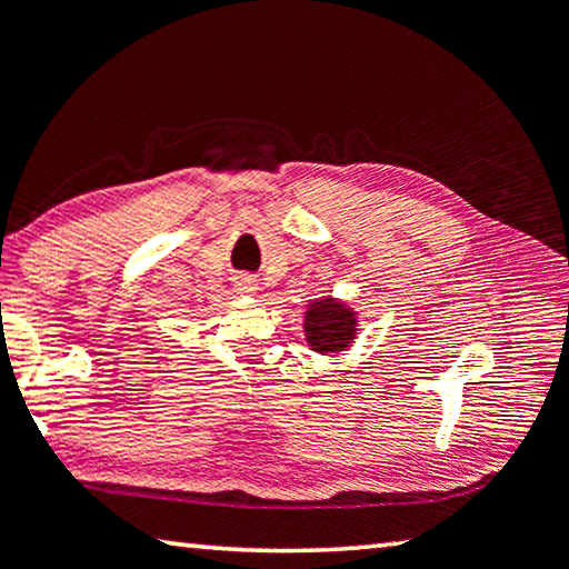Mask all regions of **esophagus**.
<instances>
[{"label":"esophagus","mask_w":569,"mask_h":569,"mask_svg":"<svg viewBox=\"0 0 569 569\" xmlns=\"http://www.w3.org/2000/svg\"><path fill=\"white\" fill-rule=\"evenodd\" d=\"M256 278L252 276H240V278H236V291H240V293H252L256 291Z\"/></svg>","instance_id":"esophagus-1"}]
</instances>
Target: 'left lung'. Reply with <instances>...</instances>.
Returning <instances> with one entry per match:
<instances>
[{
	"label": "left lung",
	"mask_w": 569,
	"mask_h": 569,
	"mask_svg": "<svg viewBox=\"0 0 569 569\" xmlns=\"http://www.w3.org/2000/svg\"><path fill=\"white\" fill-rule=\"evenodd\" d=\"M306 341L313 351H341L349 347V341L357 333L355 311H349L345 303L333 299H319L306 311Z\"/></svg>",
	"instance_id": "obj_1"
}]
</instances>
